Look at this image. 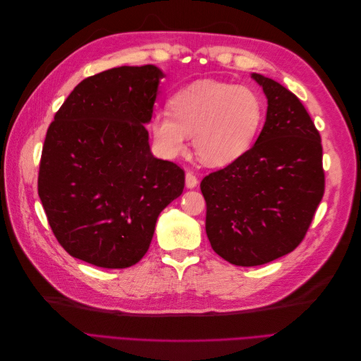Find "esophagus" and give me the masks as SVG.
<instances>
[{
  "label": "esophagus",
  "mask_w": 361,
  "mask_h": 361,
  "mask_svg": "<svg viewBox=\"0 0 361 361\" xmlns=\"http://www.w3.org/2000/svg\"><path fill=\"white\" fill-rule=\"evenodd\" d=\"M197 178H195V174L192 171H187V174H185V185H187V188H195L197 187Z\"/></svg>",
  "instance_id": "esophagus-1"
}]
</instances>
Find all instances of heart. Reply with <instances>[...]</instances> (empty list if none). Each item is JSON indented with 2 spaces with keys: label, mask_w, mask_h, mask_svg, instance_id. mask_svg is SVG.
Masks as SVG:
<instances>
[{
  "label": "heart",
  "mask_w": 361,
  "mask_h": 361,
  "mask_svg": "<svg viewBox=\"0 0 361 361\" xmlns=\"http://www.w3.org/2000/svg\"><path fill=\"white\" fill-rule=\"evenodd\" d=\"M170 108L155 111L150 120L158 154L169 159L179 157L192 135L195 154L212 167L243 157L265 118V104L256 90L216 80L183 87L173 94Z\"/></svg>",
  "instance_id": "b5f03b06"
}]
</instances>
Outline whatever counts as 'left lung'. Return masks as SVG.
<instances>
[{
	"label": "left lung",
	"instance_id": "obj_1",
	"mask_svg": "<svg viewBox=\"0 0 361 361\" xmlns=\"http://www.w3.org/2000/svg\"><path fill=\"white\" fill-rule=\"evenodd\" d=\"M268 108L255 146L206 176V235L218 256L257 267L298 247L324 195L321 137L304 105L280 82L251 73Z\"/></svg>",
	"mask_w": 361,
	"mask_h": 361
}]
</instances>
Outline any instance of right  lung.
<instances>
[{
	"instance_id": "1",
	"label": "right lung",
	"mask_w": 361,
	"mask_h": 361,
	"mask_svg": "<svg viewBox=\"0 0 361 361\" xmlns=\"http://www.w3.org/2000/svg\"><path fill=\"white\" fill-rule=\"evenodd\" d=\"M161 78L154 64L89 76L48 128L39 197L57 241L87 264L135 265L158 215L183 191V170L152 155L145 126Z\"/></svg>"
}]
</instances>
